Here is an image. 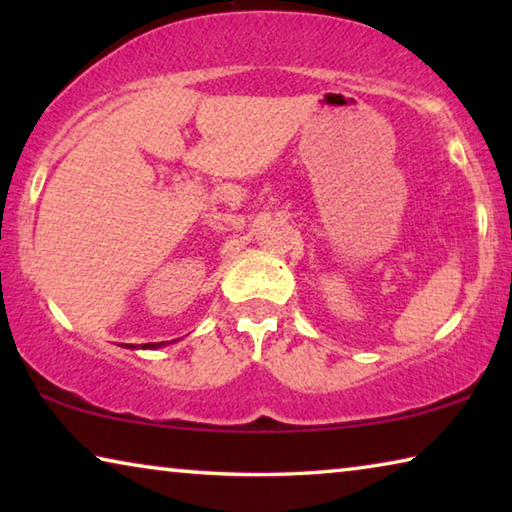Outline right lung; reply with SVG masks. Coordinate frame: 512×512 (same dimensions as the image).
<instances>
[{
    "label": "right lung",
    "mask_w": 512,
    "mask_h": 512,
    "mask_svg": "<svg viewBox=\"0 0 512 512\" xmlns=\"http://www.w3.org/2000/svg\"><path fill=\"white\" fill-rule=\"evenodd\" d=\"M162 345H167V341H162V343H146V345H142L144 350H155V348H162ZM124 348H135V345H124Z\"/></svg>",
    "instance_id": "1"
}]
</instances>
